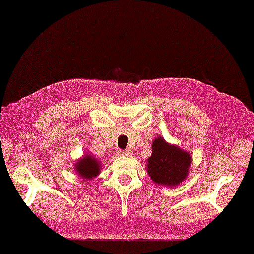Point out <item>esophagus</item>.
<instances>
[{"label": "esophagus", "instance_id": "34e87169", "mask_svg": "<svg viewBox=\"0 0 254 254\" xmlns=\"http://www.w3.org/2000/svg\"><path fill=\"white\" fill-rule=\"evenodd\" d=\"M121 155L122 156H130V155H132V151H130V149H127V151H122Z\"/></svg>", "mask_w": 254, "mask_h": 254}]
</instances>
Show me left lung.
I'll return each mask as SVG.
<instances>
[{"mask_svg":"<svg viewBox=\"0 0 254 254\" xmlns=\"http://www.w3.org/2000/svg\"><path fill=\"white\" fill-rule=\"evenodd\" d=\"M192 157L190 152L168 143L161 136L154 139L152 155L147 158L146 172L151 179L162 186H177L189 176Z\"/></svg>","mask_w":254,"mask_h":254,"instance_id":"1","label":"left lung"}]
</instances>
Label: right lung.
Returning a JSON list of instances; mask_svg holds the SVG:
<instances>
[{"instance_id":"1","label":"right lung","mask_w":254,"mask_h":254,"mask_svg":"<svg viewBox=\"0 0 254 254\" xmlns=\"http://www.w3.org/2000/svg\"><path fill=\"white\" fill-rule=\"evenodd\" d=\"M102 164L96 157L92 154H84L74 163V172L84 180H92L100 174Z\"/></svg>"}]
</instances>
